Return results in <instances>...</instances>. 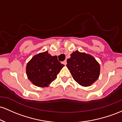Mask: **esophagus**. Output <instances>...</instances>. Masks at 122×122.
<instances>
[{"mask_svg":"<svg viewBox=\"0 0 122 122\" xmlns=\"http://www.w3.org/2000/svg\"><path fill=\"white\" fill-rule=\"evenodd\" d=\"M63 63L64 64V65H65V66L67 65V61H63Z\"/></svg>","mask_w":122,"mask_h":122,"instance_id":"esophagus-1","label":"esophagus"}]
</instances>
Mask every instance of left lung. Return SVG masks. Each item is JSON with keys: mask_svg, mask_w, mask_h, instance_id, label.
Returning a JSON list of instances; mask_svg holds the SVG:
<instances>
[{"mask_svg": "<svg viewBox=\"0 0 122 122\" xmlns=\"http://www.w3.org/2000/svg\"><path fill=\"white\" fill-rule=\"evenodd\" d=\"M67 67L74 79L83 86L91 85L100 76V67L92 56L78 51L71 54Z\"/></svg>", "mask_w": 122, "mask_h": 122, "instance_id": "obj_1", "label": "left lung"}]
</instances>
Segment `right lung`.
<instances>
[{
	"instance_id": "add662e5",
	"label": "right lung",
	"mask_w": 122,
	"mask_h": 122,
	"mask_svg": "<svg viewBox=\"0 0 122 122\" xmlns=\"http://www.w3.org/2000/svg\"><path fill=\"white\" fill-rule=\"evenodd\" d=\"M57 59V56L51 55L48 51L34 56L26 66L29 79L39 87L48 86L57 78V75L64 66Z\"/></svg>"
}]
</instances>
